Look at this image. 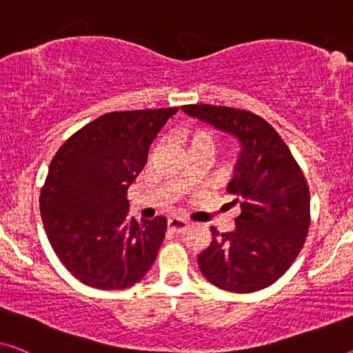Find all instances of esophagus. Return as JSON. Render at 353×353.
Here are the masks:
<instances>
[{
    "label": "esophagus",
    "instance_id": "esophagus-1",
    "mask_svg": "<svg viewBox=\"0 0 353 353\" xmlns=\"http://www.w3.org/2000/svg\"><path fill=\"white\" fill-rule=\"evenodd\" d=\"M188 228V223L185 220L179 219V217H171L168 219V230L171 231V233H176V234H181L183 233Z\"/></svg>",
    "mask_w": 353,
    "mask_h": 353
}]
</instances>
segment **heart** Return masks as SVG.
<instances>
[{"label": "heart", "instance_id": "b5f03b06", "mask_svg": "<svg viewBox=\"0 0 353 353\" xmlns=\"http://www.w3.org/2000/svg\"><path fill=\"white\" fill-rule=\"evenodd\" d=\"M214 136L206 130H196L190 136V147H210L214 149Z\"/></svg>", "mask_w": 353, "mask_h": 353}]
</instances>
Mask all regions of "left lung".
Masks as SVG:
<instances>
[{
	"label": "left lung",
	"mask_w": 353,
	"mask_h": 353,
	"mask_svg": "<svg viewBox=\"0 0 353 353\" xmlns=\"http://www.w3.org/2000/svg\"><path fill=\"white\" fill-rule=\"evenodd\" d=\"M181 109L239 144L227 190L241 214L233 231L210 227L212 241L198 255L199 270L227 292L270 287L290 268L307 236L311 198L303 171L277 131L259 115L210 104Z\"/></svg>",
	"instance_id": "8db88e82"
}]
</instances>
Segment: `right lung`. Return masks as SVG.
<instances>
[{"instance_id": "obj_1", "label": "right lung", "mask_w": 353, "mask_h": 353, "mask_svg": "<svg viewBox=\"0 0 353 353\" xmlns=\"http://www.w3.org/2000/svg\"><path fill=\"white\" fill-rule=\"evenodd\" d=\"M177 108L109 112L57 152L41 190V219L52 249L77 281L99 290L139 282L157 259L166 219L130 217L126 190L149 147Z\"/></svg>"}]
</instances>
